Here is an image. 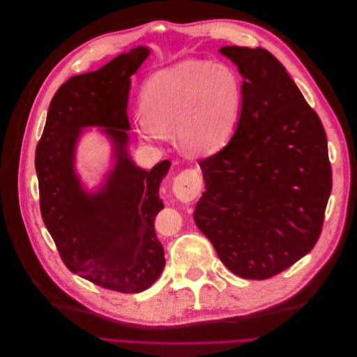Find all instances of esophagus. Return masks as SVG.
<instances>
[{
    "instance_id": "obj_1",
    "label": "esophagus",
    "mask_w": 357,
    "mask_h": 357,
    "mask_svg": "<svg viewBox=\"0 0 357 357\" xmlns=\"http://www.w3.org/2000/svg\"><path fill=\"white\" fill-rule=\"evenodd\" d=\"M172 193L181 202L195 199L202 189V180L198 169H185L172 181Z\"/></svg>"
}]
</instances>
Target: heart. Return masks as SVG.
Returning a JSON list of instances; mask_svg holds the SVG:
<instances>
[{"label": "heart", "mask_w": 357, "mask_h": 357, "mask_svg": "<svg viewBox=\"0 0 357 357\" xmlns=\"http://www.w3.org/2000/svg\"><path fill=\"white\" fill-rule=\"evenodd\" d=\"M143 113L134 121L146 142L162 143L176 131L192 155H211L226 146L238 125L241 84L232 70L186 59L162 68L142 88Z\"/></svg>", "instance_id": "1"}]
</instances>
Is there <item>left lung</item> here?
Returning a JSON list of instances; mask_svg holds the SVG:
<instances>
[{"label":"left lung","instance_id":"left-lung-1","mask_svg":"<svg viewBox=\"0 0 357 357\" xmlns=\"http://www.w3.org/2000/svg\"><path fill=\"white\" fill-rule=\"evenodd\" d=\"M243 75L240 121L220 152L199 160L205 192L193 220L225 266L248 280L280 274L317 243L332 189L317 113L274 55L225 46Z\"/></svg>","mask_w":357,"mask_h":357}]
</instances>
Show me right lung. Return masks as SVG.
Listing matches in <instances>:
<instances>
[{
    "instance_id": "add662e5",
    "label": "right lung",
    "mask_w": 357,
    "mask_h": 357,
    "mask_svg": "<svg viewBox=\"0 0 357 357\" xmlns=\"http://www.w3.org/2000/svg\"><path fill=\"white\" fill-rule=\"evenodd\" d=\"M149 52L134 47L63 83L50 101L36 149L41 218L62 262L91 283L121 294L149 289L165 266L153 222L164 208L159 185L171 162L146 171L126 150L129 77ZM86 126L106 128L116 158L103 188L92 194L81 188L73 171L75 144Z\"/></svg>"
}]
</instances>
